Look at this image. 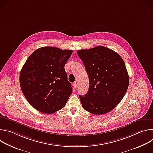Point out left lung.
Segmentation results:
<instances>
[{"instance_id":"obj_1","label":"left lung","mask_w":153,"mask_h":153,"mask_svg":"<svg viewBox=\"0 0 153 153\" xmlns=\"http://www.w3.org/2000/svg\"><path fill=\"white\" fill-rule=\"evenodd\" d=\"M72 53L56 47H42L25 62L20 73V85L36 110L52 114L66 105L73 88L64 66Z\"/></svg>"}]
</instances>
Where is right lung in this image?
<instances>
[{
  "label": "right lung",
  "mask_w": 153,
  "mask_h": 153,
  "mask_svg": "<svg viewBox=\"0 0 153 153\" xmlns=\"http://www.w3.org/2000/svg\"><path fill=\"white\" fill-rule=\"evenodd\" d=\"M89 78V89L79 98L84 110L100 115L111 111L124 97L129 85L125 63L115 51L103 46L77 51Z\"/></svg>",
  "instance_id": "right-lung-1"
}]
</instances>
